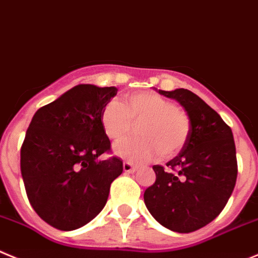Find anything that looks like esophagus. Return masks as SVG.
Here are the masks:
<instances>
[{"instance_id":"esophagus-1","label":"esophagus","mask_w":258,"mask_h":258,"mask_svg":"<svg viewBox=\"0 0 258 258\" xmlns=\"http://www.w3.org/2000/svg\"><path fill=\"white\" fill-rule=\"evenodd\" d=\"M136 169H137V168L135 167V165H132L131 163H128V162L123 163L124 173H134V172H136Z\"/></svg>"}]
</instances>
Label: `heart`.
I'll list each match as a JSON object with an SVG mask.
<instances>
[{"instance_id": "1", "label": "heart", "mask_w": 258, "mask_h": 258, "mask_svg": "<svg viewBox=\"0 0 258 258\" xmlns=\"http://www.w3.org/2000/svg\"><path fill=\"white\" fill-rule=\"evenodd\" d=\"M141 139L126 141L114 148V154L127 162L143 164L156 155L170 158L186 145L192 122L186 110L155 93H137L124 98L123 104L110 100L103 108V131L114 143L127 139L134 124H140Z\"/></svg>"}]
</instances>
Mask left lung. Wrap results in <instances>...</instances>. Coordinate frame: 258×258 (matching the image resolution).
<instances>
[{"label":"left lung","instance_id":"8db88e82","mask_svg":"<svg viewBox=\"0 0 258 258\" xmlns=\"http://www.w3.org/2000/svg\"><path fill=\"white\" fill-rule=\"evenodd\" d=\"M159 94L175 99L192 122L189 139L168 169L154 165L155 183L144 201L163 227L191 233L208 225L221 213L237 180V155L230 127L204 100L187 89Z\"/></svg>","mask_w":258,"mask_h":258}]
</instances>
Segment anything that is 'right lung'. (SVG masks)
I'll return each instance as SVG.
<instances>
[{"mask_svg":"<svg viewBox=\"0 0 258 258\" xmlns=\"http://www.w3.org/2000/svg\"><path fill=\"white\" fill-rule=\"evenodd\" d=\"M117 91L76 85L39 108L29 124L20 151L24 186L35 213L56 229L75 230L93 220L123 170L115 156L98 159L110 151L100 115Z\"/></svg>","mask_w":258,"mask_h":258,"instance_id":"1","label":"right lung"}]
</instances>
